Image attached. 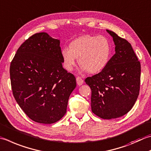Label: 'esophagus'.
Here are the masks:
<instances>
[{
  "label": "esophagus",
  "mask_w": 151,
  "mask_h": 151,
  "mask_svg": "<svg viewBox=\"0 0 151 151\" xmlns=\"http://www.w3.org/2000/svg\"><path fill=\"white\" fill-rule=\"evenodd\" d=\"M76 83H77L78 86H81L84 83V81L81 77L78 76V77H76Z\"/></svg>",
  "instance_id": "esophagus-1"
}]
</instances>
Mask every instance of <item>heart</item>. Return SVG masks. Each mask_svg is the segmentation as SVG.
Segmentation results:
<instances>
[{
  "label": "heart",
  "instance_id": "obj_1",
  "mask_svg": "<svg viewBox=\"0 0 151 151\" xmlns=\"http://www.w3.org/2000/svg\"><path fill=\"white\" fill-rule=\"evenodd\" d=\"M111 46L108 38L103 36L84 35L73 40L69 48H64L61 56L65 69L71 71L77 60L82 70L96 74L105 69L110 60Z\"/></svg>",
  "mask_w": 151,
  "mask_h": 151
}]
</instances>
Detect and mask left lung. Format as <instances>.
<instances>
[{"mask_svg": "<svg viewBox=\"0 0 151 151\" xmlns=\"http://www.w3.org/2000/svg\"><path fill=\"white\" fill-rule=\"evenodd\" d=\"M106 31L113 38L115 54L104 70L85 82L91 90V111L110 120L124 116L134 107L139 93L141 64L128 41Z\"/></svg>", "mask_w": 151, "mask_h": 151, "instance_id": "1", "label": "left lung"}]
</instances>
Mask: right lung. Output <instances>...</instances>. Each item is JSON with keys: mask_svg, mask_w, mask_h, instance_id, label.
<instances>
[{"mask_svg": "<svg viewBox=\"0 0 151 151\" xmlns=\"http://www.w3.org/2000/svg\"><path fill=\"white\" fill-rule=\"evenodd\" d=\"M60 39L36 33L17 50L10 68L13 95L24 113L45 124L60 120L76 86L73 75L63 68Z\"/></svg>", "mask_w": 151, "mask_h": 151, "instance_id": "1", "label": "right lung"}]
</instances>
